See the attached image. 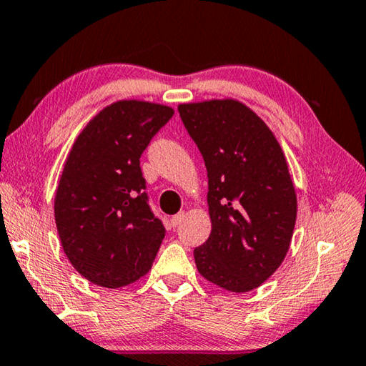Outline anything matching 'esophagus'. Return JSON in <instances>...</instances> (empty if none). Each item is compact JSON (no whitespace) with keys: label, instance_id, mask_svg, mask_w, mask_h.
I'll return each mask as SVG.
<instances>
[{"label":"esophagus","instance_id":"34e87169","mask_svg":"<svg viewBox=\"0 0 366 366\" xmlns=\"http://www.w3.org/2000/svg\"><path fill=\"white\" fill-rule=\"evenodd\" d=\"M183 219H184V212H178L177 215H173L172 217V220H170V225L173 227V228H177L179 223L183 222Z\"/></svg>","mask_w":366,"mask_h":366}]
</instances>
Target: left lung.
<instances>
[{"label": "left lung", "instance_id": "left-lung-1", "mask_svg": "<svg viewBox=\"0 0 366 366\" xmlns=\"http://www.w3.org/2000/svg\"><path fill=\"white\" fill-rule=\"evenodd\" d=\"M178 112L209 178L212 232L194 249L197 270L227 291H252L285 260L296 225L285 154L264 120L238 101L182 104Z\"/></svg>", "mask_w": 366, "mask_h": 366}]
</instances>
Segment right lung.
<instances>
[{
	"instance_id": "add662e5",
	"label": "right lung",
	"mask_w": 366,
	"mask_h": 366,
	"mask_svg": "<svg viewBox=\"0 0 366 366\" xmlns=\"http://www.w3.org/2000/svg\"><path fill=\"white\" fill-rule=\"evenodd\" d=\"M173 109L119 101L76 138L54 201L64 252L81 277L122 287L149 272L165 236L146 193L139 157Z\"/></svg>"
}]
</instances>
